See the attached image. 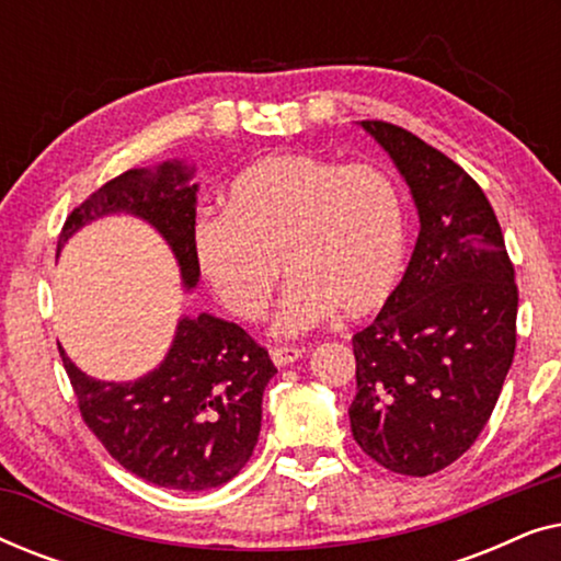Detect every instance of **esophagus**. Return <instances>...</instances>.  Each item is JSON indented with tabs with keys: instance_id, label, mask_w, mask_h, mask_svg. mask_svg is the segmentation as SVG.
<instances>
[{
	"instance_id": "esophagus-1",
	"label": "esophagus",
	"mask_w": 561,
	"mask_h": 561,
	"mask_svg": "<svg viewBox=\"0 0 561 561\" xmlns=\"http://www.w3.org/2000/svg\"><path fill=\"white\" fill-rule=\"evenodd\" d=\"M271 357L273 363L278 367H286L290 363H296L298 357H304V350L301 347H288V344H283V347H273L271 350Z\"/></svg>"
}]
</instances>
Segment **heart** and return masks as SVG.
<instances>
[{"mask_svg": "<svg viewBox=\"0 0 561 561\" xmlns=\"http://www.w3.org/2000/svg\"><path fill=\"white\" fill-rule=\"evenodd\" d=\"M221 204L225 214L196 221V263L229 311L255 321L271 304L283 260L290 283L278 334H304L336 311L367 317L401 278L409 214L380 168L271 152L229 181Z\"/></svg>", "mask_w": 561, "mask_h": 561, "instance_id": "heart-1", "label": "heart"}]
</instances>
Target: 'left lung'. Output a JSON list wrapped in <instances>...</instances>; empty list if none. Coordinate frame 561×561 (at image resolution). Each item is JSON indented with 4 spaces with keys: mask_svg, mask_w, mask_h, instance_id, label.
Here are the masks:
<instances>
[{
    "mask_svg": "<svg viewBox=\"0 0 561 561\" xmlns=\"http://www.w3.org/2000/svg\"><path fill=\"white\" fill-rule=\"evenodd\" d=\"M363 127L401 168L421 232L401 283L352 336L350 426L380 467L426 478L462 457L495 409L516 352V271L470 173L409 129Z\"/></svg>",
    "mask_w": 561,
    "mask_h": 561,
    "instance_id": "left-lung-1",
    "label": "left lung"
}]
</instances>
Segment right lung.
I'll list each match as a JSON object with an SVG mask.
<instances>
[{"label":"right lung","mask_w":561,"mask_h":561,"mask_svg":"<svg viewBox=\"0 0 561 561\" xmlns=\"http://www.w3.org/2000/svg\"><path fill=\"white\" fill-rule=\"evenodd\" d=\"M188 175L181 163L119 173L68 214L58 250L89 219L129 211L165 237L183 280L194 286L196 186H188ZM58 352L89 432L125 470L171 490L217 488L248 465L260 434L263 390L278 373L242 327L209 313L181 319L168 357L135 382L94 380Z\"/></svg>","instance_id":"1"}]
</instances>
